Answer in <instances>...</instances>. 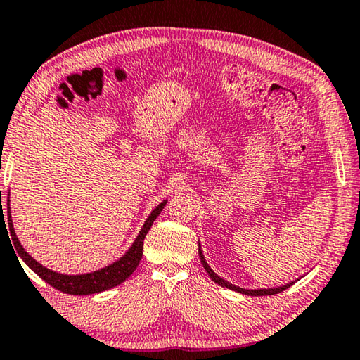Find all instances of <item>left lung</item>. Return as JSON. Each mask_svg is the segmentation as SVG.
<instances>
[{
	"instance_id": "obj_1",
	"label": "left lung",
	"mask_w": 360,
	"mask_h": 360,
	"mask_svg": "<svg viewBox=\"0 0 360 360\" xmlns=\"http://www.w3.org/2000/svg\"><path fill=\"white\" fill-rule=\"evenodd\" d=\"M198 254H200V260H202L203 268L206 270V273H208L212 281H214V283L219 284V285H222V288H227V289H230V290L240 292V294L252 295V297L275 295V294H279V292H283V290H285L288 288H290V285L294 284V283H289V284H285V285H281V288H275V289H243V288H238V285H235V284H231V283H229V281H225V279H222L221 276H217L216 273L211 270V266L208 265V262H206V259H205V255H203V252H202V248H200V245H198Z\"/></svg>"
}]
</instances>
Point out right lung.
I'll list each match as a JSON object with an SVG mask.
<instances>
[{
  "label": "right lung",
  "instance_id": "1",
  "mask_svg": "<svg viewBox=\"0 0 360 360\" xmlns=\"http://www.w3.org/2000/svg\"><path fill=\"white\" fill-rule=\"evenodd\" d=\"M165 205H167V200H163L160 205L155 206V210H152L150 216L146 219V222L143 225L141 231H139V235L136 236L135 243H133L131 248L122 255L119 260H115L114 264L108 265L105 268H100V270L96 271L84 273V275H62V273L49 270V268L42 266L39 262H36L32 255L22 248L20 241L17 238L14 231V225H12L9 198H8V224H9V231H11V240L14 243V249L17 255H20L22 260L32 268L36 275H38L41 279H44L47 284H51L52 288L58 289L60 292H65V294L89 295V294H96V292H103V290L115 288V285L124 283L125 279L136 270V266L139 265V260L143 257V245H144L146 235H148L152 224H154L157 216L160 214ZM3 217L4 216L1 214V221Z\"/></svg>",
  "mask_w": 360,
  "mask_h": 360
}]
</instances>
